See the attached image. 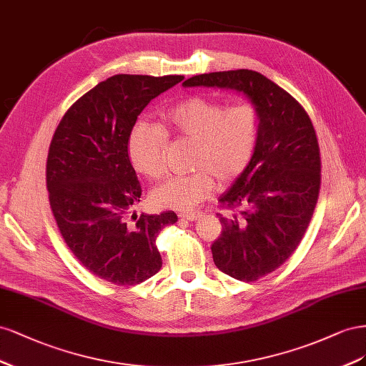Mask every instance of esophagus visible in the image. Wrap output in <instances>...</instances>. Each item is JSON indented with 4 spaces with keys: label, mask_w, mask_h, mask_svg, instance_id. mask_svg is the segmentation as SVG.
I'll use <instances>...</instances> for the list:
<instances>
[{
    "label": "esophagus",
    "mask_w": 366,
    "mask_h": 366,
    "mask_svg": "<svg viewBox=\"0 0 366 366\" xmlns=\"http://www.w3.org/2000/svg\"><path fill=\"white\" fill-rule=\"evenodd\" d=\"M201 216L199 212H184V213H179V217L185 219V221H196L197 217Z\"/></svg>",
    "instance_id": "obj_1"
}]
</instances>
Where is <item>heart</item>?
I'll return each mask as SVG.
<instances>
[{"mask_svg":"<svg viewBox=\"0 0 366 366\" xmlns=\"http://www.w3.org/2000/svg\"><path fill=\"white\" fill-rule=\"evenodd\" d=\"M170 132L194 142L190 174L172 176L152 193L156 205L192 210L219 184L241 176L256 149L257 110L249 102L225 109L222 102L192 97L164 114ZM167 133L149 121H138L129 134V158L139 173L159 179L167 172Z\"/></svg>","mask_w":366,"mask_h":366,"instance_id":"1","label":"heart"}]
</instances>
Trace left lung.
Returning <instances> with one entry per match:
<instances>
[{"instance_id":"obj_1","label":"left lung","mask_w":366,"mask_h":366,"mask_svg":"<svg viewBox=\"0 0 366 366\" xmlns=\"http://www.w3.org/2000/svg\"><path fill=\"white\" fill-rule=\"evenodd\" d=\"M184 87L242 93L257 110L259 134L247 169L219 202L222 233L212 245L214 265L237 280H257L296 252L320 190V150L304 107L273 81L239 69L196 75Z\"/></svg>"}]
</instances>
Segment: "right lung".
I'll use <instances>...</instances> for the list:
<instances>
[{"instance_id": "add662e5", "label": "right lung", "mask_w": 366, "mask_h": 366, "mask_svg": "<svg viewBox=\"0 0 366 366\" xmlns=\"http://www.w3.org/2000/svg\"><path fill=\"white\" fill-rule=\"evenodd\" d=\"M184 76L114 75L66 112L51 138L46 181L62 239L92 274L137 285L162 267L156 247L174 212L137 214L141 184L129 158V134L141 112Z\"/></svg>"}]
</instances>
